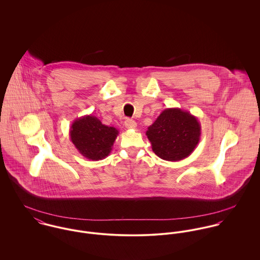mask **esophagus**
<instances>
[{
	"mask_svg": "<svg viewBox=\"0 0 260 260\" xmlns=\"http://www.w3.org/2000/svg\"><path fill=\"white\" fill-rule=\"evenodd\" d=\"M124 125L127 129H136V127H137V123L131 119H126Z\"/></svg>",
	"mask_w": 260,
	"mask_h": 260,
	"instance_id": "esophagus-1",
	"label": "esophagus"
}]
</instances>
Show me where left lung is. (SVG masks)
Returning a JSON list of instances; mask_svg holds the SVG:
<instances>
[{"instance_id": "1", "label": "left lung", "mask_w": 260, "mask_h": 260, "mask_svg": "<svg viewBox=\"0 0 260 260\" xmlns=\"http://www.w3.org/2000/svg\"><path fill=\"white\" fill-rule=\"evenodd\" d=\"M146 135L158 157L166 161H180L198 145L201 125L188 111L167 108L149 126Z\"/></svg>"}]
</instances>
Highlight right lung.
<instances>
[{"label":"right lung","mask_w":260,"mask_h":260,"mask_svg":"<svg viewBox=\"0 0 260 260\" xmlns=\"http://www.w3.org/2000/svg\"><path fill=\"white\" fill-rule=\"evenodd\" d=\"M119 131L95 116L85 115L76 119L70 128V138L75 147L85 158L98 161L111 152Z\"/></svg>","instance_id":"1"}]
</instances>
